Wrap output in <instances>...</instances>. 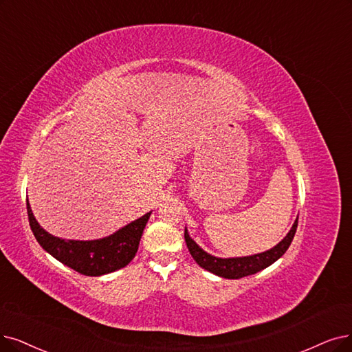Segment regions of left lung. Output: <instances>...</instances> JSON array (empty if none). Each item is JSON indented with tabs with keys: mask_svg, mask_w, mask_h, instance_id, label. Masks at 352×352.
I'll list each match as a JSON object with an SVG mask.
<instances>
[{
	"mask_svg": "<svg viewBox=\"0 0 352 352\" xmlns=\"http://www.w3.org/2000/svg\"><path fill=\"white\" fill-rule=\"evenodd\" d=\"M298 219H299V217H298ZM298 219L294 221L289 234L276 247H273L269 251L260 252V254L248 256V257L218 258V257L210 256L192 240L186 230H185V241L189 248L190 256L193 257V260L196 263L202 267V269L214 273L219 277H223V278H241L245 276L256 274L257 272L265 269V267H269L270 264H273L276 260H278L285 254L286 250L289 248V245L293 241L294 234H296Z\"/></svg>",
	"mask_w": 352,
	"mask_h": 352,
	"instance_id": "obj_1",
	"label": "left lung"
}]
</instances>
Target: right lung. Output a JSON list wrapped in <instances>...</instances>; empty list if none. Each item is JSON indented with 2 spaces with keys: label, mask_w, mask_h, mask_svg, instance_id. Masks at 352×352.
<instances>
[{
  "label": "right lung",
  "mask_w": 352,
  "mask_h": 352,
  "mask_svg": "<svg viewBox=\"0 0 352 352\" xmlns=\"http://www.w3.org/2000/svg\"><path fill=\"white\" fill-rule=\"evenodd\" d=\"M27 214H29L30 228L43 250L83 276H102L127 265L135 256L140 238L150 218L148 212L102 240L75 241L53 236L41 228L32 212L29 199H27Z\"/></svg>",
  "instance_id": "add662e5"
}]
</instances>
